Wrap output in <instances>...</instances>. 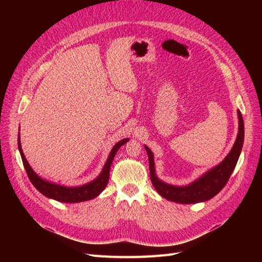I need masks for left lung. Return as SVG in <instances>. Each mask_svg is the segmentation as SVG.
Instances as JSON below:
<instances>
[{
  "label": "left lung",
  "instance_id": "1",
  "mask_svg": "<svg viewBox=\"0 0 262 262\" xmlns=\"http://www.w3.org/2000/svg\"><path fill=\"white\" fill-rule=\"evenodd\" d=\"M237 114H238V133H237V138L231 152L228 153V155L221 164L210 169L208 172H205L203 176L188 186H172L165 184V182L158 179L155 173L154 155L152 150L144 145L148 155L149 178L156 191L165 199L182 204L208 201L212 199L214 195H216L225 187L226 182L235 169V166L237 161H238L244 144V120L239 110L237 112Z\"/></svg>",
  "mask_w": 262,
  "mask_h": 262
}]
</instances>
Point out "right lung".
Returning a JSON list of instances; mask_svg holds the SVG:
<instances>
[{"instance_id": "right-lung-1", "label": "right lung", "mask_w": 262, "mask_h": 262, "mask_svg": "<svg viewBox=\"0 0 262 262\" xmlns=\"http://www.w3.org/2000/svg\"><path fill=\"white\" fill-rule=\"evenodd\" d=\"M128 141L129 139H123L121 141H119L117 144H115L112 152H110L108 156V160L104 166V168H102L100 172V175L95 180L89 182V184L80 186V187H64L61 185L52 184V182H49L39 177L33 170V168L30 167V165L28 164L25 155L23 153L19 136H18V149L21 156L24 167H25L27 172V176L31 181V184L34 185V187L38 190L39 192L42 193L47 198H50V199L57 200L60 202L76 203V202H82V201L94 199V198H96L98 194H100L102 190L106 188L109 180L110 166H112V163L114 161V157L117 153V150Z\"/></svg>"}]
</instances>
